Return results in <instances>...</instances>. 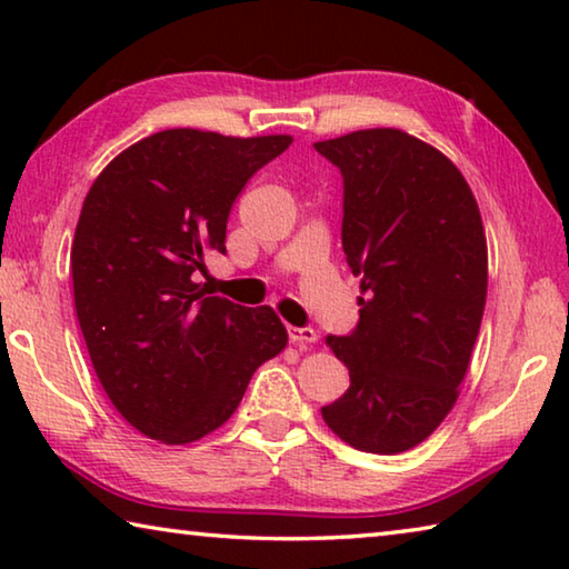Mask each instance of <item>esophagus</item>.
Here are the masks:
<instances>
[{
    "label": "esophagus",
    "mask_w": 569,
    "mask_h": 569,
    "mask_svg": "<svg viewBox=\"0 0 569 569\" xmlns=\"http://www.w3.org/2000/svg\"><path fill=\"white\" fill-rule=\"evenodd\" d=\"M288 339H291V343L296 346H311L319 341V333L308 329V326H303V329H298V326H288Z\"/></svg>",
    "instance_id": "34e87169"
}]
</instances>
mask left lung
Wrapping results in <instances>:
<instances>
[{"mask_svg": "<svg viewBox=\"0 0 569 569\" xmlns=\"http://www.w3.org/2000/svg\"><path fill=\"white\" fill-rule=\"evenodd\" d=\"M343 176V253L361 321L331 336L351 387L321 409L359 451L421 445L457 403L487 301V236L445 152L397 128L316 142Z\"/></svg>", "mask_w": 569, "mask_h": 569, "instance_id": "obj_1", "label": "left lung"}]
</instances>
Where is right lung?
Returning a JSON list of instances; mask_svg holds the SVG:
<instances>
[{"label": "right lung", "mask_w": 569, "mask_h": 569, "mask_svg": "<svg viewBox=\"0 0 569 569\" xmlns=\"http://www.w3.org/2000/svg\"><path fill=\"white\" fill-rule=\"evenodd\" d=\"M291 142L162 130L92 182L70 253L74 311L104 393L140 435L203 439L233 417L258 366L286 349L271 306L206 296L192 276L208 250L226 253L240 190Z\"/></svg>", "instance_id": "add662e5"}]
</instances>
